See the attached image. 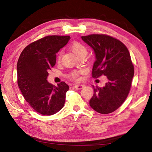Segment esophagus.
<instances>
[{
	"mask_svg": "<svg viewBox=\"0 0 152 152\" xmlns=\"http://www.w3.org/2000/svg\"><path fill=\"white\" fill-rule=\"evenodd\" d=\"M84 86H85L84 84H75V85H74V87H75L76 89H78V90L82 89Z\"/></svg>",
	"mask_w": 152,
	"mask_h": 152,
	"instance_id": "esophagus-1",
	"label": "esophagus"
}]
</instances>
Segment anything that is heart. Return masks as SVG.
Segmentation results:
<instances>
[{"instance_id":"b5f03b06","label":"heart","mask_w":152,"mask_h":152,"mask_svg":"<svg viewBox=\"0 0 152 152\" xmlns=\"http://www.w3.org/2000/svg\"><path fill=\"white\" fill-rule=\"evenodd\" d=\"M70 48L72 51L75 54L77 57L80 58L81 56H86V55L88 53V50H87L86 47L82 43L78 42H74L70 44ZM62 55V51H60L58 54V58L60 60ZM80 71H75L73 72L72 73L70 74L69 77L72 80H78L79 79V74L80 73Z\"/></svg>"}]
</instances>
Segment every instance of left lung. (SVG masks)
<instances>
[{
  "mask_svg": "<svg viewBox=\"0 0 152 152\" xmlns=\"http://www.w3.org/2000/svg\"><path fill=\"white\" fill-rule=\"evenodd\" d=\"M81 38L94 52L93 78L104 75L107 78L103 87L92 86L94 94L90 106L101 114L113 113L124 102L130 91L134 67L129 52L122 42L109 35L93 34Z\"/></svg>",
  "mask_w": 152,
  "mask_h": 152,
  "instance_id": "obj_1",
  "label": "left lung"
}]
</instances>
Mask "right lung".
<instances>
[{
	"label": "right lung",
	"instance_id": "add662e5",
	"mask_svg": "<svg viewBox=\"0 0 152 152\" xmlns=\"http://www.w3.org/2000/svg\"><path fill=\"white\" fill-rule=\"evenodd\" d=\"M70 39V36H47L27 45L18 60V86L25 101L43 115L55 114L65 103L69 86L64 82L54 86L47 78L56 53Z\"/></svg>",
	"mask_w": 152,
	"mask_h": 152
}]
</instances>
